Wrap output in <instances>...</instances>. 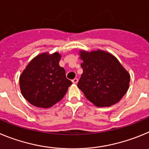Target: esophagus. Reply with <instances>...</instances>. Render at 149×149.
<instances>
[{
  "label": "esophagus",
  "mask_w": 149,
  "mask_h": 149,
  "mask_svg": "<svg viewBox=\"0 0 149 149\" xmlns=\"http://www.w3.org/2000/svg\"><path fill=\"white\" fill-rule=\"evenodd\" d=\"M78 81H79V79H78L77 78H75L74 79H73V83H74V84H76V83L78 82Z\"/></svg>",
  "instance_id": "esophagus-1"
}]
</instances>
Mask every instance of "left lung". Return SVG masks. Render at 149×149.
<instances>
[{"label": "left lung", "mask_w": 149, "mask_h": 149, "mask_svg": "<svg viewBox=\"0 0 149 149\" xmlns=\"http://www.w3.org/2000/svg\"><path fill=\"white\" fill-rule=\"evenodd\" d=\"M83 70L77 86L90 102L109 107L121 100L129 87L130 75L119 61L107 52L81 51Z\"/></svg>", "instance_id": "obj_1"}]
</instances>
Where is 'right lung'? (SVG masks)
Returning <instances> with one entry per match:
<instances>
[{
    "mask_svg": "<svg viewBox=\"0 0 149 149\" xmlns=\"http://www.w3.org/2000/svg\"><path fill=\"white\" fill-rule=\"evenodd\" d=\"M61 56L42 53L28 64L20 76V88L24 97L38 108H48L59 102L72 84L59 66Z\"/></svg>",
    "mask_w": 149,
    "mask_h": 149,
    "instance_id": "add662e5",
    "label": "right lung"
}]
</instances>
